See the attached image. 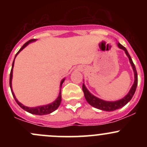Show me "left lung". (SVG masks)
<instances>
[{
    "label": "left lung",
    "mask_w": 147,
    "mask_h": 147,
    "mask_svg": "<svg viewBox=\"0 0 147 147\" xmlns=\"http://www.w3.org/2000/svg\"><path fill=\"white\" fill-rule=\"evenodd\" d=\"M117 46L119 48L121 49V50H123L124 52H125V54L127 55V56L128 57L129 60L130 64H131V67H132L133 71H134V84H132L131 89H130V90L129 91V92L127 93V95H126L125 97H123L122 99H121V100H117V101H105V100H102V99H100L98 98V97H95L94 95H93V94H92V93H90V91L87 90V87H85L84 83H83L82 84V90L84 94V97H85L87 102H88L91 106L97 108V109H100V110L106 111V112H111V111L116 110V109H120V108L125 106V105L131 100L132 97L134 96V93H135V91H136V89H137V86L138 83L137 69H136V67L135 66H134V63H133L132 60H131L128 51H127V49H126L124 46L121 45L119 42H118L117 43Z\"/></svg>",
    "instance_id": "8db88e82"
}]
</instances>
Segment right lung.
<instances>
[{
    "instance_id": "obj_1",
    "label": "right lung",
    "mask_w": 147,
    "mask_h": 147,
    "mask_svg": "<svg viewBox=\"0 0 147 147\" xmlns=\"http://www.w3.org/2000/svg\"><path fill=\"white\" fill-rule=\"evenodd\" d=\"M36 40L35 39H32V40H30L29 41H28L27 42H26V43L24 44L23 46H22L21 48L19 50V51L17 53H16V56H15V58H14V60H13V65H12V69H11V71H10V90H11V92H12V94H13V97H14L15 100H16V102H17L18 105H19V106L20 107L22 108V109H24L25 111H26V112H29V113L30 114H32V115H48V114H50L52 113L53 112H54V111H55L56 109H57V108L59 107V106H60V102H61V100H62V98H61V88H62V84H63V83L64 82L65 78L64 79H63L61 80V82H60V92H59V95L58 97H57V98L55 100L54 102H53L52 103L50 104H48V105H42V106H38V107H26L25 106V105H23V104L20 103V102L18 101V100H17V98L16 97V95H15L14 92H13V88H12V79H13V67H14V62H15V59H16V56L18 55V53H20L21 50H23V49L25 48V47H26V46H28L29 45L30 43H31V42H35V41Z\"/></svg>"
}]
</instances>
